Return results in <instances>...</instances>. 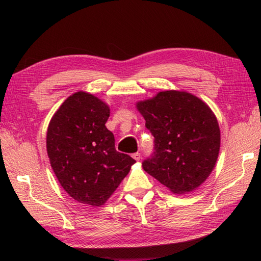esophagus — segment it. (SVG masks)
I'll list each match as a JSON object with an SVG mask.
<instances>
[{"mask_svg":"<svg viewBox=\"0 0 261 261\" xmlns=\"http://www.w3.org/2000/svg\"><path fill=\"white\" fill-rule=\"evenodd\" d=\"M132 157H134V159L137 160V162H139L140 158H141V154L139 152H136V153L132 154Z\"/></svg>","mask_w":261,"mask_h":261,"instance_id":"esophagus-1","label":"esophagus"}]
</instances>
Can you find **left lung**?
I'll return each instance as SVG.
<instances>
[{"label":"left lung","instance_id":"obj_1","mask_svg":"<svg viewBox=\"0 0 261 261\" xmlns=\"http://www.w3.org/2000/svg\"><path fill=\"white\" fill-rule=\"evenodd\" d=\"M154 137L152 158L142 167L174 194L201 186L218 162L221 132L213 111L192 93L158 92L136 103Z\"/></svg>","mask_w":261,"mask_h":261}]
</instances>
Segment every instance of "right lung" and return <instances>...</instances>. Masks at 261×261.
<instances>
[{
  "label": "right lung",
  "instance_id": "obj_1",
  "mask_svg": "<svg viewBox=\"0 0 261 261\" xmlns=\"http://www.w3.org/2000/svg\"><path fill=\"white\" fill-rule=\"evenodd\" d=\"M110 107L84 91L71 94L49 122L46 147L59 184L75 201L101 206L129 174L135 159L115 150L105 123Z\"/></svg>",
  "mask_w": 261,
  "mask_h": 261
}]
</instances>
